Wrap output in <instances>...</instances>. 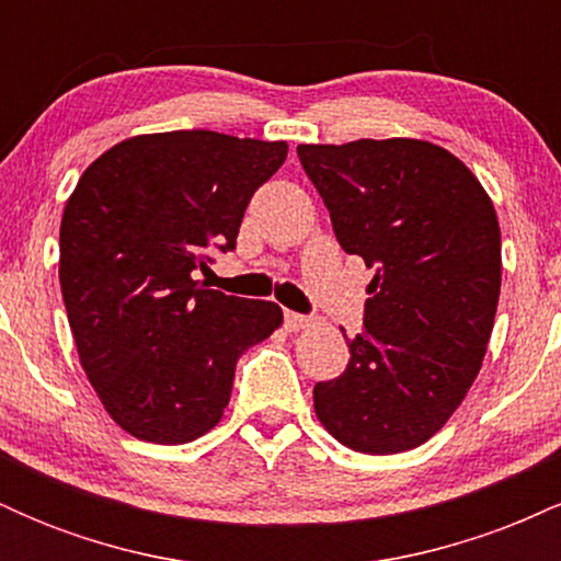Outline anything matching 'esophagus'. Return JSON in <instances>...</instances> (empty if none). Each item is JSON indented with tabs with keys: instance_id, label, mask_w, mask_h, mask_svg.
Instances as JSON below:
<instances>
[{
	"instance_id": "34e87169",
	"label": "esophagus",
	"mask_w": 561,
	"mask_h": 561,
	"mask_svg": "<svg viewBox=\"0 0 561 561\" xmlns=\"http://www.w3.org/2000/svg\"><path fill=\"white\" fill-rule=\"evenodd\" d=\"M311 324H313V321L308 317H300V313H293V311L285 313V327L289 332H300V330H306V327H311Z\"/></svg>"
}]
</instances>
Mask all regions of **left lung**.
<instances>
[{
	"mask_svg": "<svg viewBox=\"0 0 561 561\" xmlns=\"http://www.w3.org/2000/svg\"><path fill=\"white\" fill-rule=\"evenodd\" d=\"M345 253L375 279L345 371L313 409L358 454L430 440L465 401L493 332L501 229L472 171L424 139L298 145ZM345 334V330H343Z\"/></svg>",
	"mask_w": 561,
	"mask_h": 561,
	"instance_id": "left-lung-1",
	"label": "left lung"
}]
</instances>
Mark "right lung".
Wrapping results in <instances>:
<instances>
[{
  "label": "right lung",
  "instance_id": "right-lung-1",
  "mask_svg": "<svg viewBox=\"0 0 561 561\" xmlns=\"http://www.w3.org/2000/svg\"><path fill=\"white\" fill-rule=\"evenodd\" d=\"M287 141L141 134L81 173L60 224V287L89 382L128 435L179 446L214 430L237 358L282 324L272 300L195 279L234 250L250 197Z\"/></svg>",
  "mask_w": 561,
  "mask_h": 561
}]
</instances>
